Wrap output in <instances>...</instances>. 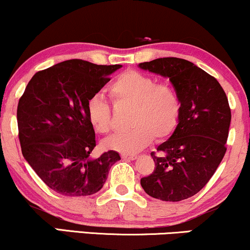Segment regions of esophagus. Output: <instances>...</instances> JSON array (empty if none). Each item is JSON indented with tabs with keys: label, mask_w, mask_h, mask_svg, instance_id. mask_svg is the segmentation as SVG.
<instances>
[{
	"label": "esophagus",
	"mask_w": 250,
	"mask_h": 250,
	"mask_svg": "<svg viewBox=\"0 0 250 250\" xmlns=\"http://www.w3.org/2000/svg\"><path fill=\"white\" fill-rule=\"evenodd\" d=\"M122 158L124 160H134L137 159V154H123Z\"/></svg>",
	"instance_id": "34e87169"
}]
</instances>
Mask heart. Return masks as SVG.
<instances>
[{"instance_id":"obj_1","label":"heart","mask_w":250,"mask_h":250,"mask_svg":"<svg viewBox=\"0 0 250 250\" xmlns=\"http://www.w3.org/2000/svg\"><path fill=\"white\" fill-rule=\"evenodd\" d=\"M107 91L116 104L128 105L132 111L128 118L130 130L108 137L104 142L106 148L133 154L152 139H166L177 128L181 103L178 92L169 84L157 83L149 76L128 70L117 76ZM87 118L98 133H107L112 127L110 104L99 95L87 102Z\"/></svg>"}]
</instances>
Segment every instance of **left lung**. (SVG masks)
I'll use <instances>...</instances> for the list:
<instances>
[{
    "instance_id": "1",
    "label": "left lung",
    "mask_w": 250,
    "mask_h": 250,
    "mask_svg": "<svg viewBox=\"0 0 250 250\" xmlns=\"http://www.w3.org/2000/svg\"><path fill=\"white\" fill-rule=\"evenodd\" d=\"M139 67L169 78L181 103L180 119L168 140L152 152L155 167L140 185L149 196L181 201L206 186L226 153L231 119L224 89L213 76L177 57L144 62Z\"/></svg>"
}]
</instances>
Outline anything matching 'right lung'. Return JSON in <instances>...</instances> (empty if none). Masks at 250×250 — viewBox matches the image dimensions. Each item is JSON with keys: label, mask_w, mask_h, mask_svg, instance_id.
Returning a JSON list of instances; mask_svg holds the SVG:
<instances>
[{"label": "right lung", "mask_w": 250, "mask_h": 250, "mask_svg": "<svg viewBox=\"0 0 250 250\" xmlns=\"http://www.w3.org/2000/svg\"><path fill=\"white\" fill-rule=\"evenodd\" d=\"M120 67L70 60L36 72L26 85L17 105L22 154L55 192L95 194L120 160L116 151L90 157L96 134L87 118V102Z\"/></svg>", "instance_id": "1"}]
</instances>
